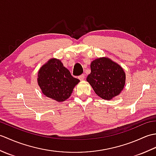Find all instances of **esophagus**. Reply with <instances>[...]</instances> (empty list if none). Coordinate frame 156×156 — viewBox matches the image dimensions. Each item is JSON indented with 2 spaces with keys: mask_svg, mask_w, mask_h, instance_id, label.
<instances>
[{
  "mask_svg": "<svg viewBox=\"0 0 156 156\" xmlns=\"http://www.w3.org/2000/svg\"><path fill=\"white\" fill-rule=\"evenodd\" d=\"M78 78L80 79V80H83L85 78V74H81L80 76H78Z\"/></svg>",
  "mask_w": 156,
  "mask_h": 156,
  "instance_id": "obj_1",
  "label": "esophagus"
}]
</instances>
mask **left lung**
<instances>
[{
  "label": "left lung",
  "instance_id": "1",
  "mask_svg": "<svg viewBox=\"0 0 156 156\" xmlns=\"http://www.w3.org/2000/svg\"><path fill=\"white\" fill-rule=\"evenodd\" d=\"M90 69L87 80L98 97L111 100L123 90L126 75L117 63L107 57L99 58L91 62Z\"/></svg>",
  "mask_w": 156,
  "mask_h": 156
}]
</instances>
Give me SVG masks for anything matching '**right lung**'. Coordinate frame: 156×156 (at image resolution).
Returning <instances> with one entry per match:
<instances>
[{"label": "right lung", "mask_w": 156, "mask_h": 156, "mask_svg": "<svg viewBox=\"0 0 156 156\" xmlns=\"http://www.w3.org/2000/svg\"><path fill=\"white\" fill-rule=\"evenodd\" d=\"M80 80L71 75L61 60L51 58L39 69L37 83L45 97L59 102L70 97L73 89Z\"/></svg>", "instance_id": "obj_1"}]
</instances>
